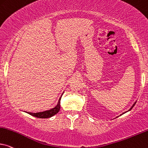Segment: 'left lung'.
I'll list each match as a JSON object with an SVG mask.
<instances>
[{
	"label": "left lung",
	"instance_id": "1",
	"mask_svg": "<svg viewBox=\"0 0 148 148\" xmlns=\"http://www.w3.org/2000/svg\"><path fill=\"white\" fill-rule=\"evenodd\" d=\"M136 103H137V102H135V103H134V104L133 105V106H132L131 107H130V109H129V110H128V112H129V111H130V110H131V109H132V108H133V107L134 106H135V105L136 104ZM125 113H126V112H125ZM123 114H124V113H123Z\"/></svg>",
	"mask_w": 148,
	"mask_h": 148
}]
</instances>
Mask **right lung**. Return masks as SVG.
<instances>
[{"label": "right lung", "instance_id": "obj_1", "mask_svg": "<svg viewBox=\"0 0 148 148\" xmlns=\"http://www.w3.org/2000/svg\"><path fill=\"white\" fill-rule=\"evenodd\" d=\"M62 97V96H61ZM61 97H60V99L58 100V104L56 106L53 108L49 109V110L45 111V112H37V113H31V112H25L26 113H28V114L31 115L32 116L36 117V118H51L53 116H54L55 114H56L58 113L59 111H60V99H61Z\"/></svg>", "mask_w": 148, "mask_h": 148}]
</instances>
